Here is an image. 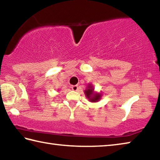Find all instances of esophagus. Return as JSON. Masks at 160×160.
Masks as SVG:
<instances>
[{
  "label": "esophagus",
  "mask_w": 160,
  "mask_h": 160,
  "mask_svg": "<svg viewBox=\"0 0 160 160\" xmlns=\"http://www.w3.org/2000/svg\"><path fill=\"white\" fill-rule=\"evenodd\" d=\"M71 88H72V90H73V91H77V90H78V85H72V86L71 87Z\"/></svg>",
  "instance_id": "esophagus-1"
}]
</instances>
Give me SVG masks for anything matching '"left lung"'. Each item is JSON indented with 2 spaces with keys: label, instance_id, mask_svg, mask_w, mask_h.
I'll list each match as a JSON object with an SVG mask.
<instances>
[{
  "label": "left lung",
  "instance_id": "8db88e82",
  "mask_svg": "<svg viewBox=\"0 0 160 160\" xmlns=\"http://www.w3.org/2000/svg\"><path fill=\"white\" fill-rule=\"evenodd\" d=\"M94 90L92 86H88V90L85 91V93L90 102H97L100 99L99 94H94Z\"/></svg>",
  "mask_w": 160,
  "mask_h": 160
}]
</instances>
